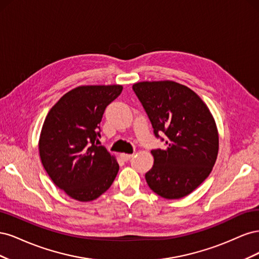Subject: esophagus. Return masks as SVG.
Here are the masks:
<instances>
[{
    "mask_svg": "<svg viewBox=\"0 0 259 259\" xmlns=\"http://www.w3.org/2000/svg\"><path fill=\"white\" fill-rule=\"evenodd\" d=\"M133 155H134L133 153H121L120 158L124 161H128L131 158H133Z\"/></svg>",
    "mask_w": 259,
    "mask_h": 259,
    "instance_id": "34e87169",
    "label": "esophagus"
}]
</instances>
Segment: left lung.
<instances>
[{"label":"left lung","instance_id":"1","mask_svg":"<svg viewBox=\"0 0 259 259\" xmlns=\"http://www.w3.org/2000/svg\"><path fill=\"white\" fill-rule=\"evenodd\" d=\"M154 134L166 135V148L152 150L146 173L150 189L168 200L190 194L213 169L219 149L217 125L198 94L180 83L144 81L133 85Z\"/></svg>","mask_w":259,"mask_h":259}]
</instances>
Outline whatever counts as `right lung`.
Instances as JSON below:
<instances>
[{"label": "right lung", "instance_id": "obj_1", "mask_svg": "<svg viewBox=\"0 0 259 259\" xmlns=\"http://www.w3.org/2000/svg\"><path fill=\"white\" fill-rule=\"evenodd\" d=\"M122 90L119 84L77 86L45 117L38 139L42 165L53 183L76 201L96 200L119 171L115 156L97 143L105 109Z\"/></svg>", "mask_w": 259, "mask_h": 259}]
</instances>
